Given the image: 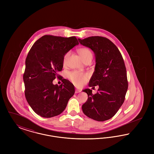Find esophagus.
Here are the masks:
<instances>
[{
	"label": "esophagus",
	"mask_w": 154,
	"mask_h": 154,
	"mask_svg": "<svg viewBox=\"0 0 154 154\" xmlns=\"http://www.w3.org/2000/svg\"><path fill=\"white\" fill-rule=\"evenodd\" d=\"M81 91L80 89H75V94H78V93H79V92H80Z\"/></svg>",
	"instance_id": "34e87169"
}]
</instances>
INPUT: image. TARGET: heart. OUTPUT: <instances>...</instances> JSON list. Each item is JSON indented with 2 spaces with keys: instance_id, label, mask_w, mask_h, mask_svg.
<instances>
[{
  "instance_id": "1",
  "label": "heart",
  "mask_w": 154,
  "mask_h": 154,
  "mask_svg": "<svg viewBox=\"0 0 154 154\" xmlns=\"http://www.w3.org/2000/svg\"><path fill=\"white\" fill-rule=\"evenodd\" d=\"M78 52L82 58L84 60L89 57H92V54L91 51L86 47H82L78 49ZM69 55V52H67L63 58V64L65 65L67 62V59ZM69 78L71 81L77 86H82L85 84L86 81L88 79V75L85 74L81 73L78 72H73L69 74Z\"/></svg>"
}]
</instances>
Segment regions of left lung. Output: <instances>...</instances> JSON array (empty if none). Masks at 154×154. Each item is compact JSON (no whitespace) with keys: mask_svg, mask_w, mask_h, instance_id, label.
Returning <instances> with one entry per match:
<instances>
[{"mask_svg":"<svg viewBox=\"0 0 154 154\" xmlns=\"http://www.w3.org/2000/svg\"><path fill=\"white\" fill-rule=\"evenodd\" d=\"M78 40L95 54V71L88 86H99L96 94H92L89 88L82 91L88 97L82 110L85 115L95 121L108 120L122 105L128 87L124 59L116 45L106 37L92 36Z\"/></svg>","mask_w":154,"mask_h":154,"instance_id":"left-lung-1","label":"left lung"}]
</instances>
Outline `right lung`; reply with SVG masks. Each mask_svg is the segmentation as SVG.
<instances>
[{"label": "right lung", "mask_w": 154, "mask_h": 154, "mask_svg": "<svg viewBox=\"0 0 154 154\" xmlns=\"http://www.w3.org/2000/svg\"><path fill=\"white\" fill-rule=\"evenodd\" d=\"M79 44L75 37L45 35L30 48L25 60L23 75L26 100L37 114L44 118L58 116L73 96V84L61 77L58 86L52 81L63 68L65 54Z\"/></svg>", "instance_id": "right-lung-1"}]
</instances>
